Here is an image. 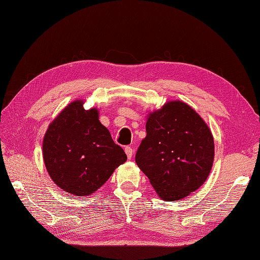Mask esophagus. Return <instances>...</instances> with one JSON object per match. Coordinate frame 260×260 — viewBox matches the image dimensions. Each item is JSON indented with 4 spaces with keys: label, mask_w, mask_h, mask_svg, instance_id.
Instances as JSON below:
<instances>
[{
    "label": "esophagus",
    "mask_w": 260,
    "mask_h": 260,
    "mask_svg": "<svg viewBox=\"0 0 260 260\" xmlns=\"http://www.w3.org/2000/svg\"><path fill=\"white\" fill-rule=\"evenodd\" d=\"M133 152H134V151H133V148L129 147V146H127V147H125V154H126V156H127L128 159L132 158Z\"/></svg>",
    "instance_id": "esophagus-1"
}]
</instances>
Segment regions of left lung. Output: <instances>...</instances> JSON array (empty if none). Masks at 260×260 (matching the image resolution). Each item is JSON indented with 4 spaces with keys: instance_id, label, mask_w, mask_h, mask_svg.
<instances>
[{
    "instance_id": "left-lung-1",
    "label": "left lung",
    "mask_w": 260,
    "mask_h": 260,
    "mask_svg": "<svg viewBox=\"0 0 260 260\" xmlns=\"http://www.w3.org/2000/svg\"><path fill=\"white\" fill-rule=\"evenodd\" d=\"M146 133L135 160L159 198L178 201L206 181L214 161V139L190 105L176 100L150 112Z\"/></svg>"
}]
</instances>
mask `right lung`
Segmentation results:
<instances>
[{
    "mask_svg": "<svg viewBox=\"0 0 260 260\" xmlns=\"http://www.w3.org/2000/svg\"><path fill=\"white\" fill-rule=\"evenodd\" d=\"M83 104V100H76L67 105L43 139V158L51 180L76 197L91 196L127 160L99 121V110H85Z\"/></svg>",
    "mask_w": 260,
    "mask_h": 260,
    "instance_id": "1",
    "label": "right lung"
}]
</instances>
